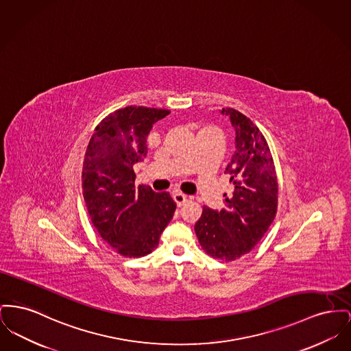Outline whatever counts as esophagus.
I'll use <instances>...</instances> for the list:
<instances>
[{"instance_id":"obj_1","label":"esophagus","mask_w":351,"mask_h":351,"mask_svg":"<svg viewBox=\"0 0 351 351\" xmlns=\"http://www.w3.org/2000/svg\"><path fill=\"white\" fill-rule=\"evenodd\" d=\"M173 200H175V203L178 204V206H184L186 202H188V197H186V195H183V193H175L173 195Z\"/></svg>"}]
</instances>
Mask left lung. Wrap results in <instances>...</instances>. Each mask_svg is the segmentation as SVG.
<instances>
[{"label":"left lung","mask_w":351,"mask_h":351,"mask_svg":"<svg viewBox=\"0 0 351 351\" xmlns=\"http://www.w3.org/2000/svg\"><path fill=\"white\" fill-rule=\"evenodd\" d=\"M236 131L234 154L226 173L230 175L233 193L226 196V208L204 206L195 232L208 256L234 261L249 253L271 226L278 206V182L268 142L258 127L240 111L228 107Z\"/></svg>","instance_id":"8db88e82"}]
</instances>
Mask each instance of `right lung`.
I'll use <instances>...</instances> for the list:
<instances>
[{
	"instance_id": "add662e5",
	"label": "right lung",
	"mask_w": 351,
	"mask_h": 351,
	"mask_svg": "<svg viewBox=\"0 0 351 351\" xmlns=\"http://www.w3.org/2000/svg\"><path fill=\"white\" fill-rule=\"evenodd\" d=\"M171 111L127 106L95 127L82 169L83 199L99 236L123 257H143L159 245L176 203L168 192L135 186L134 165L147 155L152 124Z\"/></svg>"
}]
</instances>
